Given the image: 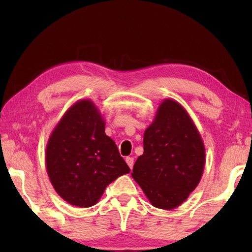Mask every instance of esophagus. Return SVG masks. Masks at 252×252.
I'll use <instances>...</instances> for the list:
<instances>
[{
    "label": "esophagus",
    "mask_w": 252,
    "mask_h": 252,
    "mask_svg": "<svg viewBox=\"0 0 252 252\" xmlns=\"http://www.w3.org/2000/svg\"><path fill=\"white\" fill-rule=\"evenodd\" d=\"M126 163H127V165H129L130 169L133 168V164H134V159H133V158H132V157H126Z\"/></svg>",
    "instance_id": "obj_1"
}]
</instances>
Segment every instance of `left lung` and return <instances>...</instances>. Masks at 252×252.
Returning <instances> with one entry per match:
<instances>
[{"label":"left lung","mask_w":252,"mask_h":252,"mask_svg":"<svg viewBox=\"0 0 252 252\" xmlns=\"http://www.w3.org/2000/svg\"><path fill=\"white\" fill-rule=\"evenodd\" d=\"M143 149L132 177L155 207L170 210L180 206L201 179L204 147L178 102H162L156 120L144 132Z\"/></svg>","instance_id":"1"}]
</instances>
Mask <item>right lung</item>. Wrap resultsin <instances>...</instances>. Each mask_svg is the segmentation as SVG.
Returning <instances> with one entry per match:
<instances>
[{"mask_svg": "<svg viewBox=\"0 0 252 252\" xmlns=\"http://www.w3.org/2000/svg\"><path fill=\"white\" fill-rule=\"evenodd\" d=\"M104 121L89 100L67 110L50 136L46 170L57 192L71 204L88 208L111 182L130 168L104 132Z\"/></svg>", "mask_w": 252, "mask_h": 252, "instance_id": "right-lung-1", "label": "right lung"}]
</instances>
